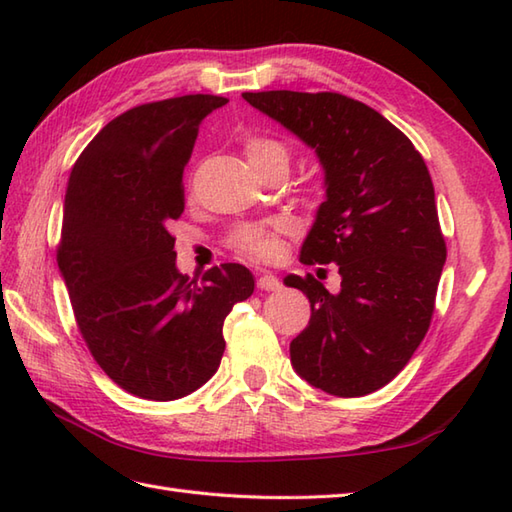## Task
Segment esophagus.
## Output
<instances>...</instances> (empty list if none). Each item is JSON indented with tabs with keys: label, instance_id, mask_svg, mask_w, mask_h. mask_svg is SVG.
<instances>
[{
	"label": "esophagus",
	"instance_id": "34e87169",
	"mask_svg": "<svg viewBox=\"0 0 512 512\" xmlns=\"http://www.w3.org/2000/svg\"><path fill=\"white\" fill-rule=\"evenodd\" d=\"M257 288L266 290V292H277V290H281V281L270 273H259L257 275Z\"/></svg>",
	"mask_w": 512,
	"mask_h": 512
}]
</instances>
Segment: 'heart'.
Listing matches in <instances>:
<instances>
[{
    "instance_id": "heart-1",
    "label": "heart",
    "mask_w": 512,
    "mask_h": 512,
    "mask_svg": "<svg viewBox=\"0 0 512 512\" xmlns=\"http://www.w3.org/2000/svg\"><path fill=\"white\" fill-rule=\"evenodd\" d=\"M246 158L250 165H262L270 158H288L286 147L273 138L253 136L246 140ZM290 231L286 220H273L270 224H250L237 228L231 237V244L239 255L250 259H270L277 255V235Z\"/></svg>"
}]
</instances>
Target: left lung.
I'll return each mask as SVG.
<instances>
[{"mask_svg":"<svg viewBox=\"0 0 512 512\" xmlns=\"http://www.w3.org/2000/svg\"><path fill=\"white\" fill-rule=\"evenodd\" d=\"M242 96L317 151L325 171V202L299 259L336 264L341 290L312 275L284 279L312 308L290 343L292 367L325 394H372L409 363L436 308L447 244L429 169L398 127L350 96Z\"/></svg>","mask_w":512,"mask_h":512,"instance_id":"1","label":"left lung"}]
</instances>
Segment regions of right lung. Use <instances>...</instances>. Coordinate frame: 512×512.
<instances>
[{"instance_id":"add662e5","label":"right lung","mask_w":512,"mask_h":512,"mask_svg":"<svg viewBox=\"0 0 512 512\" xmlns=\"http://www.w3.org/2000/svg\"><path fill=\"white\" fill-rule=\"evenodd\" d=\"M228 99L189 94L116 116L74 162L57 262L94 361L147 400L191 394L220 367L224 319L255 290L242 264L189 279L173 220L200 123Z\"/></svg>"}]
</instances>
